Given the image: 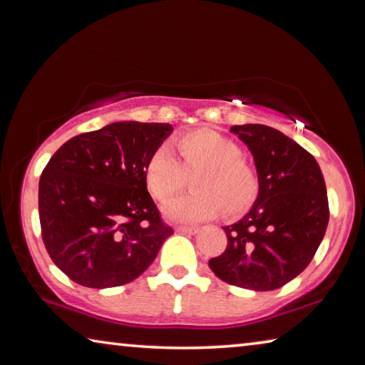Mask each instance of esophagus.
I'll use <instances>...</instances> for the list:
<instances>
[{
	"label": "esophagus",
	"mask_w": 365,
	"mask_h": 365,
	"mask_svg": "<svg viewBox=\"0 0 365 365\" xmlns=\"http://www.w3.org/2000/svg\"><path fill=\"white\" fill-rule=\"evenodd\" d=\"M177 232H180V233H188V235H195V233L200 232V228H197V227L180 225V227H177Z\"/></svg>",
	"instance_id": "obj_1"
}]
</instances>
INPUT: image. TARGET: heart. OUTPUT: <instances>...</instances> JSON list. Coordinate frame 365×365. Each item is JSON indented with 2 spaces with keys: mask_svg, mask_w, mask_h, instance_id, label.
<instances>
[{
  "mask_svg": "<svg viewBox=\"0 0 365 365\" xmlns=\"http://www.w3.org/2000/svg\"><path fill=\"white\" fill-rule=\"evenodd\" d=\"M178 160L168 146H159L146 163L145 178L150 193L164 202L187 183V174L197 172L196 193L178 196L164 206V215L174 222H202L224 207L227 214L245 211L257 193L256 170L243 159L233 140L212 128H196L177 138Z\"/></svg>",
  "mask_w": 365,
  "mask_h": 365,
  "instance_id": "obj_1",
  "label": "heart"
}]
</instances>
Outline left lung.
Wrapping results in <instances>:
<instances>
[{"label": "left lung", "mask_w": 365, "mask_h": 365, "mask_svg": "<svg viewBox=\"0 0 365 365\" xmlns=\"http://www.w3.org/2000/svg\"><path fill=\"white\" fill-rule=\"evenodd\" d=\"M230 130L255 158L259 193L251 211L224 227L227 248L209 267L230 285L270 292L298 277L329 225V197L317 160L287 135L261 123Z\"/></svg>", "instance_id": "left-lung-1"}]
</instances>
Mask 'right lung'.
Returning <instances> with one entry per match:
<instances>
[{
  "label": "right lung",
  "mask_w": 365,
  "mask_h": 365,
  "mask_svg": "<svg viewBox=\"0 0 365 365\" xmlns=\"http://www.w3.org/2000/svg\"><path fill=\"white\" fill-rule=\"evenodd\" d=\"M170 123L114 122L80 133L41 172V237L53 262L78 285L120 287L140 277L174 230L148 193L145 169Z\"/></svg>",
  "instance_id": "1"
}]
</instances>
